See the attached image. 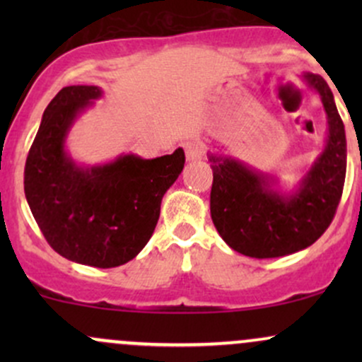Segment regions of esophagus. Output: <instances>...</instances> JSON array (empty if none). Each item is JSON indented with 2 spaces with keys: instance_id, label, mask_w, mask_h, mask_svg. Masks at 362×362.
Here are the masks:
<instances>
[{
  "instance_id": "obj_1",
  "label": "esophagus",
  "mask_w": 362,
  "mask_h": 362,
  "mask_svg": "<svg viewBox=\"0 0 362 362\" xmlns=\"http://www.w3.org/2000/svg\"><path fill=\"white\" fill-rule=\"evenodd\" d=\"M185 156L189 161H197L204 156V146L199 141H187L185 143Z\"/></svg>"
}]
</instances>
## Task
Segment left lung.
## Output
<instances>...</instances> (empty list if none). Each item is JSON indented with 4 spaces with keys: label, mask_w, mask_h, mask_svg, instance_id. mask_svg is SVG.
Here are the masks:
<instances>
[{
    "label": "left lung",
    "mask_w": 362,
    "mask_h": 362,
    "mask_svg": "<svg viewBox=\"0 0 362 362\" xmlns=\"http://www.w3.org/2000/svg\"><path fill=\"white\" fill-rule=\"evenodd\" d=\"M303 81L320 97L327 136L293 189L238 158L207 153L213 168L211 218L230 248L253 259H276L313 245L337 211L347 168V143L334 93L313 73Z\"/></svg>",
    "instance_id": "left-lung-1"
}]
</instances>
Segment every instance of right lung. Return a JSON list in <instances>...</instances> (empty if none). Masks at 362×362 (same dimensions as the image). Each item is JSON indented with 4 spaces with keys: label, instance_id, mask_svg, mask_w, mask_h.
<instances>
[{
    "label": "right lung",
    "instance_id": "obj_1",
    "mask_svg": "<svg viewBox=\"0 0 362 362\" xmlns=\"http://www.w3.org/2000/svg\"><path fill=\"white\" fill-rule=\"evenodd\" d=\"M100 86L62 88L44 110L25 163V197L49 245L64 259L119 267L149 242L161 199L184 170V149L144 160L134 153L85 165L68 151L81 114L102 98Z\"/></svg>",
    "mask_w": 362,
    "mask_h": 362
}]
</instances>
